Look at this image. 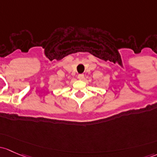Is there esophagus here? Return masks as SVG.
<instances>
[{"mask_svg": "<svg viewBox=\"0 0 157 157\" xmlns=\"http://www.w3.org/2000/svg\"><path fill=\"white\" fill-rule=\"evenodd\" d=\"M77 78H78L79 80H83V79L84 78V75L83 74H78V76H77Z\"/></svg>", "mask_w": 157, "mask_h": 157, "instance_id": "obj_1", "label": "esophagus"}]
</instances>
